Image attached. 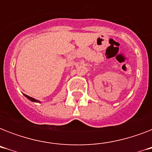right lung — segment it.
I'll list each match as a JSON object with an SVG mask.
<instances>
[{
  "instance_id": "obj_1",
  "label": "right lung",
  "mask_w": 152,
  "mask_h": 152,
  "mask_svg": "<svg viewBox=\"0 0 152 152\" xmlns=\"http://www.w3.org/2000/svg\"><path fill=\"white\" fill-rule=\"evenodd\" d=\"M24 96L26 98H27V99H28L29 100H31V102H41L39 101V100L35 99H34V98L30 97V96H28V95H24Z\"/></svg>"
}]
</instances>
